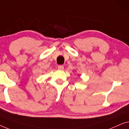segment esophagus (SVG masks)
<instances>
[{"label": "esophagus", "mask_w": 129, "mask_h": 129, "mask_svg": "<svg viewBox=\"0 0 129 129\" xmlns=\"http://www.w3.org/2000/svg\"><path fill=\"white\" fill-rule=\"evenodd\" d=\"M58 70H63L64 69V67L63 65H59V66L58 67Z\"/></svg>", "instance_id": "34e87169"}]
</instances>
